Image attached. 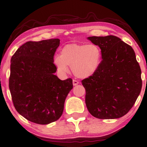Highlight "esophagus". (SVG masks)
I'll return each mask as SVG.
<instances>
[{"label":"esophagus","instance_id":"34e87169","mask_svg":"<svg viewBox=\"0 0 147 147\" xmlns=\"http://www.w3.org/2000/svg\"><path fill=\"white\" fill-rule=\"evenodd\" d=\"M78 84H79V81H78L77 80H75V79H73V85L74 86L78 85Z\"/></svg>","mask_w":147,"mask_h":147}]
</instances>
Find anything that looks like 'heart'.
<instances>
[{"label":"heart","mask_w":147,"mask_h":147,"mask_svg":"<svg viewBox=\"0 0 147 147\" xmlns=\"http://www.w3.org/2000/svg\"><path fill=\"white\" fill-rule=\"evenodd\" d=\"M101 51L94 44L72 43L61 49L60 56L53 59L54 65L62 74L68 71V66L74 76L79 78H87L96 73L101 63Z\"/></svg>","instance_id":"obj_1"}]
</instances>
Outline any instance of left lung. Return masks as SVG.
Wrapping results in <instances>:
<instances>
[{
	"label": "left lung",
	"instance_id": "obj_1",
	"mask_svg": "<svg viewBox=\"0 0 147 147\" xmlns=\"http://www.w3.org/2000/svg\"><path fill=\"white\" fill-rule=\"evenodd\" d=\"M88 39L101 48L102 59L96 73L81 81L87 109L98 119L121 117L135 104L142 87L134 51L116 36Z\"/></svg>",
	"mask_w": 147,
	"mask_h": 147
}]
</instances>
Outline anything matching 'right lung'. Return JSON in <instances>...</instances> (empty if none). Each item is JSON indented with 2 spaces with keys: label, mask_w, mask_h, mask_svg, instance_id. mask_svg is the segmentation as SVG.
I'll use <instances>...</instances> for the list:
<instances>
[{
  "label": "right lung",
  "mask_w": 147,
  "mask_h": 147,
  "mask_svg": "<svg viewBox=\"0 0 147 147\" xmlns=\"http://www.w3.org/2000/svg\"><path fill=\"white\" fill-rule=\"evenodd\" d=\"M59 44V38L28 41L11 59L9 88L13 103L22 116L37 124L58 120L73 88L71 78L62 81L54 75L53 57Z\"/></svg>",
  "instance_id": "right-lung-1"
}]
</instances>
